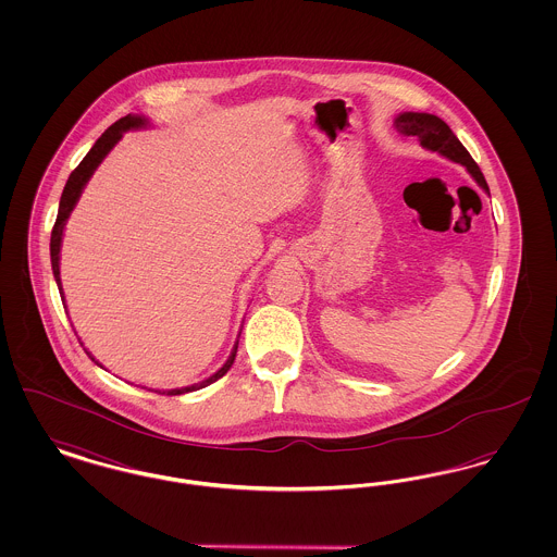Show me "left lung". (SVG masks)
Wrapping results in <instances>:
<instances>
[{"label": "left lung", "mask_w": 557, "mask_h": 557, "mask_svg": "<svg viewBox=\"0 0 557 557\" xmlns=\"http://www.w3.org/2000/svg\"><path fill=\"white\" fill-rule=\"evenodd\" d=\"M395 127L403 135H416L425 150L438 152L441 157L459 162L468 169V173L476 180L478 186L488 194L486 180L476 164V160L470 157V152L463 148V144L457 139V135L450 132L449 125L438 119L436 114L428 112H400L395 119Z\"/></svg>", "instance_id": "left-lung-1"}]
</instances>
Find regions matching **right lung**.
<instances>
[{
    "mask_svg": "<svg viewBox=\"0 0 557 557\" xmlns=\"http://www.w3.org/2000/svg\"><path fill=\"white\" fill-rule=\"evenodd\" d=\"M141 127H148V119L146 116H139V114H127L123 119H119L114 125H110L107 132L102 133V137L94 144V148L87 152V157L81 160L79 166L71 173L64 191L60 196V207H58V216H55V223H53L52 239H50V257H52V271L53 277H55V284H58V290L62 296V305H64V292H62V284H60V246H62V234H64V225L71 216V212L75 209L77 200H79L81 191L85 184L89 182V177L94 175V171L98 169V164L104 160L108 152L114 148V144L123 137V133L129 132V129H141ZM89 357L91 352L85 350ZM236 352H238V345L234 346L230 359L225 361V366L219 371H214L211 377L198 382V384H191L186 388H173V391H157L160 395H184V393H191V391H200L205 386H209L212 382H216L219 377H223L230 368L234 366V359H236ZM94 359V357H91ZM96 361V359H94ZM98 363V361H96ZM100 366V363H98ZM102 368V366H100Z\"/></svg>",
    "mask_w": 557,
    "mask_h": 557,
    "instance_id": "right-lung-1",
    "label": "right lung"
}]
</instances>
